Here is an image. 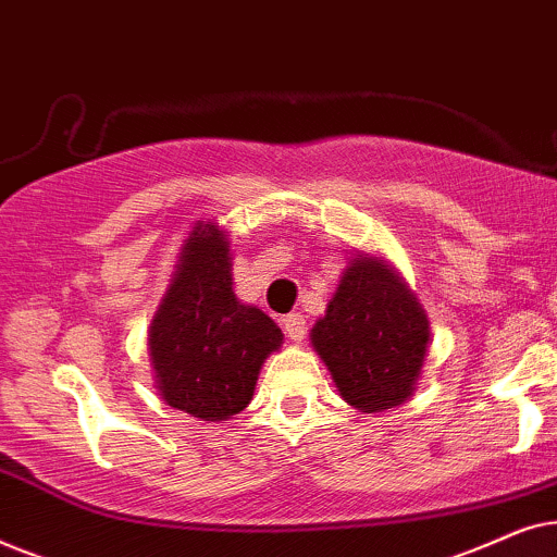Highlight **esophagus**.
Instances as JSON below:
<instances>
[{"label":"esophagus","instance_id":"34e87169","mask_svg":"<svg viewBox=\"0 0 557 557\" xmlns=\"http://www.w3.org/2000/svg\"><path fill=\"white\" fill-rule=\"evenodd\" d=\"M281 324H284V332L288 339L301 342L304 337H307V317H304L301 311H294V314L284 317L281 319Z\"/></svg>","mask_w":557,"mask_h":557}]
</instances>
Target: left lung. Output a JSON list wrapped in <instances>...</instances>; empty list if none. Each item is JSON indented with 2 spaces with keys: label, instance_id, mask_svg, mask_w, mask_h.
Wrapping results in <instances>:
<instances>
[{
  "label": "left lung",
  "instance_id": "obj_1",
  "mask_svg": "<svg viewBox=\"0 0 557 557\" xmlns=\"http://www.w3.org/2000/svg\"><path fill=\"white\" fill-rule=\"evenodd\" d=\"M429 334V319L400 278L375 258H362L345 271L311 342L342 398L375 413L416 391Z\"/></svg>",
  "mask_w": 557,
  "mask_h": 557
}]
</instances>
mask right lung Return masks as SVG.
<instances>
[{
  "label": "right lung",
  "instance_id": "obj_1",
  "mask_svg": "<svg viewBox=\"0 0 557 557\" xmlns=\"http://www.w3.org/2000/svg\"><path fill=\"white\" fill-rule=\"evenodd\" d=\"M281 339L271 317L235 299L218 225H197L149 330L162 398L202 421H225L253 398L258 370Z\"/></svg>",
  "mask_w": 557,
  "mask_h": 557
}]
</instances>
